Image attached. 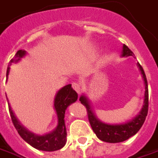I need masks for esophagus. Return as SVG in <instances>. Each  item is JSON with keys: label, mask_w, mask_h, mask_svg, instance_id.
<instances>
[{"label": "esophagus", "mask_w": 158, "mask_h": 158, "mask_svg": "<svg viewBox=\"0 0 158 158\" xmlns=\"http://www.w3.org/2000/svg\"><path fill=\"white\" fill-rule=\"evenodd\" d=\"M72 87L74 89L75 91L78 93H80V91H81V87H80V85L77 82H73L72 84Z\"/></svg>", "instance_id": "obj_1"}]
</instances>
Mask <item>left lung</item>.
Segmentation results:
<instances>
[{
	"mask_svg": "<svg viewBox=\"0 0 158 158\" xmlns=\"http://www.w3.org/2000/svg\"><path fill=\"white\" fill-rule=\"evenodd\" d=\"M134 53L130 48L124 45L123 46V54L122 56H131ZM138 67L141 71L143 79L145 85V93H144V102L140 113L134 119L130 121L126 124H107L100 122L95 117L93 110L90 106L87 98L85 96H81L79 98L80 103L83 105L86 111L90 124L93 128V131L97 135V137L100 140L107 143H120L127 140L128 138L134 136L142 127V125L145 121L146 116L148 114V107H149V92H148V84L144 71L142 65L138 63Z\"/></svg>",
	"mask_w": 158,
	"mask_h": 158,
	"instance_id": "left-lung-1",
	"label": "left lung"
}]
</instances>
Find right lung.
I'll use <instances>...</instances> for the list:
<instances>
[{
	"label": "right lung",
	"instance_id": "obj_1",
	"mask_svg": "<svg viewBox=\"0 0 158 158\" xmlns=\"http://www.w3.org/2000/svg\"><path fill=\"white\" fill-rule=\"evenodd\" d=\"M25 53L26 51L24 50H19L15 53L14 60H10L9 65H11L12 62H18L25 55ZM9 65L7 66V76L8 75L10 69ZM77 98H78V94L72 88L71 85H65L58 92L54 98V108L56 110L57 116H58V126L52 132L46 134L44 136L34 135V133L27 131L18 122V120L16 119L9 106H8V109L14 126L15 127L19 135L26 142L29 143L31 146L40 151H54L61 149L65 144L66 129L65 124V112L68 106L72 103H74L77 100Z\"/></svg>",
	"mask_w": 158,
	"mask_h": 158
}]
</instances>
